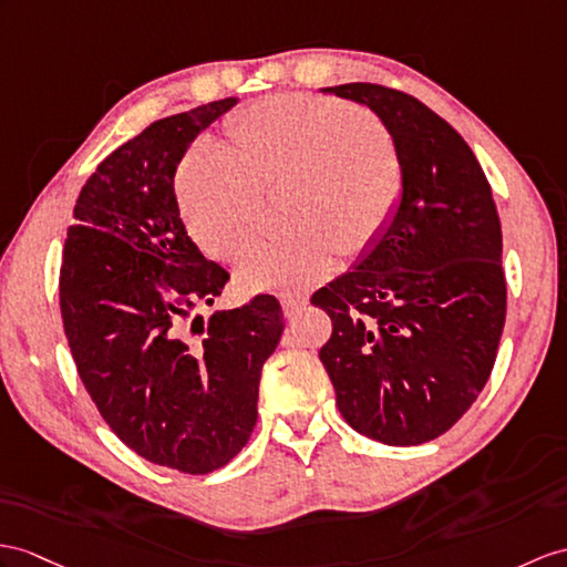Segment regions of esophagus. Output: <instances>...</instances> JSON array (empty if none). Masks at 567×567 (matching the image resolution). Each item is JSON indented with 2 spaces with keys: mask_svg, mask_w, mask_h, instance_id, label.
I'll return each mask as SVG.
<instances>
[{
  "mask_svg": "<svg viewBox=\"0 0 567 567\" xmlns=\"http://www.w3.org/2000/svg\"><path fill=\"white\" fill-rule=\"evenodd\" d=\"M306 306H308V298L306 296H284L281 298V308H284V312L288 317L302 312V310H306Z\"/></svg>",
  "mask_w": 567,
  "mask_h": 567,
  "instance_id": "obj_1",
  "label": "esophagus"
}]
</instances>
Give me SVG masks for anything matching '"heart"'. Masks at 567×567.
<instances>
[{
	"label": "heart",
	"instance_id": "1",
	"mask_svg": "<svg viewBox=\"0 0 567 567\" xmlns=\"http://www.w3.org/2000/svg\"><path fill=\"white\" fill-rule=\"evenodd\" d=\"M230 146L204 140L177 173L185 224L206 252L236 257L265 224V192L291 187V238L252 247L238 265L250 291L324 279L390 224L404 173L384 124L343 101L274 95L230 117Z\"/></svg>",
	"mask_w": 567,
	"mask_h": 567
}]
</instances>
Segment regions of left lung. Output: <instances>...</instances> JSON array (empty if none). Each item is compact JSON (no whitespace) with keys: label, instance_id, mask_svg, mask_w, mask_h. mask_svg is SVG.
I'll return each instance as SVG.
<instances>
[{"label":"left lung","instance_id":"obj_1","mask_svg":"<svg viewBox=\"0 0 567 567\" xmlns=\"http://www.w3.org/2000/svg\"><path fill=\"white\" fill-rule=\"evenodd\" d=\"M320 91L370 107L404 173L390 224L312 296L334 327L320 361L353 431L421 445L491 378L507 298L501 218L474 151L431 107L378 84Z\"/></svg>","mask_w":567,"mask_h":567}]
</instances>
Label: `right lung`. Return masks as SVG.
I'll return each mask as SVG.
<instances>
[{"label": "right lung", "mask_w": 567, "mask_h": 567, "mask_svg": "<svg viewBox=\"0 0 567 567\" xmlns=\"http://www.w3.org/2000/svg\"><path fill=\"white\" fill-rule=\"evenodd\" d=\"M236 103L163 117L105 156L81 187L60 269L64 334L101 416L140 457L183 474H209L245 447L261 365L284 334L274 296L195 315L230 274L187 236L175 171Z\"/></svg>", "instance_id": "obj_1"}]
</instances>
